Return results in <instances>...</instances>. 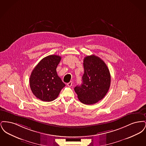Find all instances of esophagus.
I'll use <instances>...</instances> for the list:
<instances>
[{
	"mask_svg": "<svg viewBox=\"0 0 146 146\" xmlns=\"http://www.w3.org/2000/svg\"><path fill=\"white\" fill-rule=\"evenodd\" d=\"M72 81H70V82L69 83H68L67 84V86H69V87H70L72 85Z\"/></svg>",
	"mask_w": 146,
	"mask_h": 146,
	"instance_id": "obj_1",
	"label": "esophagus"
}]
</instances>
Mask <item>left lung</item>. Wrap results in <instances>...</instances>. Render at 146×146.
Wrapping results in <instances>:
<instances>
[{"label":"left lung","mask_w":146,"mask_h":146,"mask_svg":"<svg viewBox=\"0 0 146 146\" xmlns=\"http://www.w3.org/2000/svg\"><path fill=\"white\" fill-rule=\"evenodd\" d=\"M83 62L82 83L76 86L74 91L84 104H95L106 96L110 89V70L104 61L96 56H86Z\"/></svg>","instance_id":"8db88e82"}]
</instances>
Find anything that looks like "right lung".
I'll return each mask as SVG.
<instances>
[{"mask_svg":"<svg viewBox=\"0 0 146 146\" xmlns=\"http://www.w3.org/2000/svg\"><path fill=\"white\" fill-rule=\"evenodd\" d=\"M61 59L60 56H48L43 58L32 72L29 78L31 89L35 96L42 101H54L66 86L56 72Z\"/></svg>","mask_w":146,"mask_h":146,"instance_id":"obj_1","label":"right lung"}]
</instances>
